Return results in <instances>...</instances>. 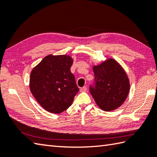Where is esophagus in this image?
I'll return each mask as SVG.
<instances>
[{
    "instance_id": "esophagus-1",
    "label": "esophagus",
    "mask_w": 157,
    "mask_h": 157,
    "mask_svg": "<svg viewBox=\"0 0 157 157\" xmlns=\"http://www.w3.org/2000/svg\"><path fill=\"white\" fill-rule=\"evenodd\" d=\"M80 91H81V92H84V91H87V87L86 86L82 87V88L80 89Z\"/></svg>"
}]
</instances>
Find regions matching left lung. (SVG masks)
<instances>
[{
    "instance_id": "left-lung-1",
    "label": "left lung",
    "mask_w": 157,
    "mask_h": 157,
    "mask_svg": "<svg viewBox=\"0 0 157 157\" xmlns=\"http://www.w3.org/2000/svg\"><path fill=\"white\" fill-rule=\"evenodd\" d=\"M93 71L95 78L90 91L97 105L106 111L116 109L129 93V80L125 71L113 59L94 66Z\"/></svg>"
}]
</instances>
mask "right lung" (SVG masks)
Masks as SVG:
<instances>
[{"instance_id":"add662e5","label":"right lung","mask_w":157,"mask_h":157,"mask_svg":"<svg viewBox=\"0 0 157 157\" xmlns=\"http://www.w3.org/2000/svg\"><path fill=\"white\" fill-rule=\"evenodd\" d=\"M72 63V59L67 55H48L31 71V93L50 113H60L66 110L79 91L70 72Z\"/></svg>"}]
</instances>
